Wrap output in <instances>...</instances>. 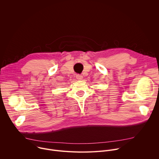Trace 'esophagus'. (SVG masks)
I'll use <instances>...</instances> for the list:
<instances>
[{
  "instance_id": "obj_1",
  "label": "esophagus",
  "mask_w": 159,
  "mask_h": 159,
  "mask_svg": "<svg viewBox=\"0 0 159 159\" xmlns=\"http://www.w3.org/2000/svg\"><path fill=\"white\" fill-rule=\"evenodd\" d=\"M76 78H77V80H82V78H83V76L82 75L77 74V75H76Z\"/></svg>"
}]
</instances>
